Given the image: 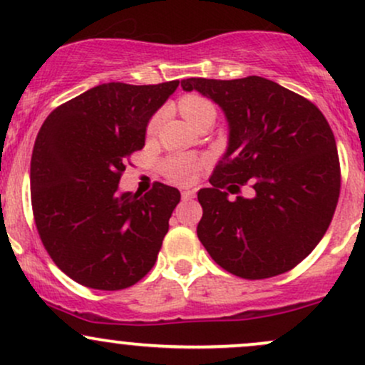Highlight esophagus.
<instances>
[{"instance_id": "obj_1", "label": "esophagus", "mask_w": 365, "mask_h": 365, "mask_svg": "<svg viewBox=\"0 0 365 365\" xmlns=\"http://www.w3.org/2000/svg\"><path fill=\"white\" fill-rule=\"evenodd\" d=\"M194 197H195V190H190V188H187V190L182 192L183 200H190V199H194Z\"/></svg>"}]
</instances>
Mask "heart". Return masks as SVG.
Returning a JSON list of instances; mask_svg holds the SVG:
<instances>
[{"mask_svg":"<svg viewBox=\"0 0 365 365\" xmlns=\"http://www.w3.org/2000/svg\"><path fill=\"white\" fill-rule=\"evenodd\" d=\"M178 108L190 125L197 123V121L202 118H216L215 104L199 94L183 96V98L178 101ZM161 120H163L161 111L156 113V115L150 118L148 125L149 135H153V133L158 132L159 125H161ZM199 166H200V161L197 158L187 156V154H175V156L166 158L165 161H163L161 170L170 182L185 185V183H190L192 180L195 178Z\"/></svg>","mask_w":365,"mask_h":365,"instance_id":"heart-1","label":"heart"}]
</instances>
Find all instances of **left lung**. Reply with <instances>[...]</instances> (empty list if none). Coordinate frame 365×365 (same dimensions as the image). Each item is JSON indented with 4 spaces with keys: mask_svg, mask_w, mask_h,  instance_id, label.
Returning a JSON list of instances; mask_svg holds the SVG:
<instances>
[{
    "mask_svg": "<svg viewBox=\"0 0 365 365\" xmlns=\"http://www.w3.org/2000/svg\"><path fill=\"white\" fill-rule=\"evenodd\" d=\"M225 113L228 145L197 199V237L228 273L247 279L283 274L316 249L340 195V161L324 115L273 81L185 78ZM245 182L250 197L227 195Z\"/></svg>",
    "mask_w": 365,
    "mask_h": 365,
    "instance_id": "8db88e82",
    "label": "left lung"
}]
</instances>
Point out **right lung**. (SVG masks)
I'll return each mask as SVG.
<instances>
[{"label":"right lung","instance_id":"obj_1","mask_svg":"<svg viewBox=\"0 0 365 365\" xmlns=\"http://www.w3.org/2000/svg\"><path fill=\"white\" fill-rule=\"evenodd\" d=\"M110 82L58 106L31 159L32 209L58 267L94 290H121L149 273L168 233L178 188L120 192L125 159L145 144L149 120L177 91Z\"/></svg>","mask_w":365,"mask_h":365}]
</instances>
